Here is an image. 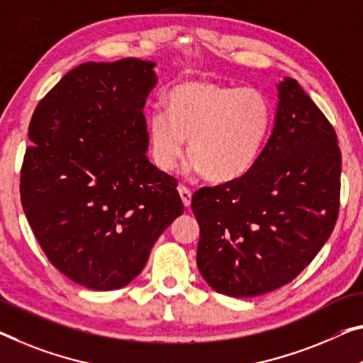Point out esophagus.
Instances as JSON below:
<instances>
[{"label":"esophagus","mask_w":363,"mask_h":363,"mask_svg":"<svg viewBox=\"0 0 363 363\" xmlns=\"http://www.w3.org/2000/svg\"><path fill=\"white\" fill-rule=\"evenodd\" d=\"M178 193H180V198L183 201V204H185V208H189V204H191V191H189V188L185 185H180L178 186Z\"/></svg>","instance_id":"esophagus-1"}]
</instances>
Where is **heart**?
<instances>
[{
	"mask_svg": "<svg viewBox=\"0 0 363 363\" xmlns=\"http://www.w3.org/2000/svg\"><path fill=\"white\" fill-rule=\"evenodd\" d=\"M165 110H154L147 121L154 164L174 170L188 138L189 169L213 182L235 180L252 169L272 121L271 102L259 89L198 79L172 89Z\"/></svg>",
	"mask_w": 363,
	"mask_h": 363,
	"instance_id": "1",
	"label": "heart"
}]
</instances>
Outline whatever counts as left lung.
Here are the masks:
<instances>
[{
	"mask_svg": "<svg viewBox=\"0 0 363 363\" xmlns=\"http://www.w3.org/2000/svg\"><path fill=\"white\" fill-rule=\"evenodd\" d=\"M341 164L330 120L287 77L279 84L274 128L252 169L193 194L204 281L230 297H255L294 281L336 225Z\"/></svg>",
	"mask_w": 363,
	"mask_h": 363,
	"instance_id": "1",
	"label": "left lung"
}]
</instances>
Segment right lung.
Here are the masks:
<instances>
[{
  "label": "right lung",
  "instance_id": "add662e5",
  "mask_svg": "<svg viewBox=\"0 0 363 363\" xmlns=\"http://www.w3.org/2000/svg\"><path fill=\"white\" fill-rule=\"evenodd\" d=\"M152 61L76 66L33 111L21 203L50 263L94 291L130 284L183 213L177 178L149 162Z\"/></svg>",
  "mask_w": 363,
  "mask_h": 363
}]
</instances>
